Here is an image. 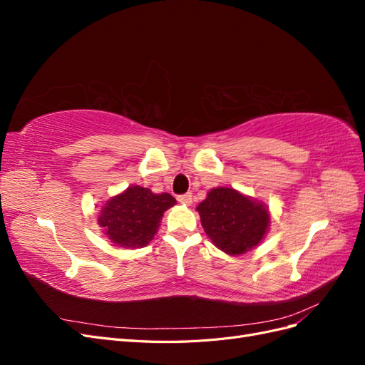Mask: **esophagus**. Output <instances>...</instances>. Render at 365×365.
Here are the masks:
<instances>
[{
  "label": "esophagus",
  "mask_w": 365,
  "mask_h": 365,
  "mask_svg": "<svg viewBox=\"0 0 365 365\" xmlns=\"http://www.w3.org/2000/svg\"><path fill=\"white\" fill-rule=\"evenodd\" d=\"M178 201L182 205H192L193 200H192V193H185V195H180L178 196Z\"/></svg>",
  "instance_id": "1"
}]
</instances>
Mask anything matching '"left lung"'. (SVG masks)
Segmentation results:
<instances>
[{
	"label": "left lung",
	"mask_w": 365,
	"mask_h": 365,
	"mask_svg": "<svg viewBox=\"0 0 365 365\" xmlns=\"http://www.w3.org/2000/svg\"><path fill=\"white\" fill-rule=\"evenodd\" d=\"M196 210L210 240L228 256H240L259 247L271 224L267 204L233 187L212 189Z\"/></svg>",
	"instance_id": "1"
}]
</instances>
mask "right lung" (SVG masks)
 I'll use <instances>...</instances> for the list:
<instances>
[{
	"label": "right lung",
	"mask_w": 365,
	"mask_h": 365,
	"mask_svg": "<svg viewBox=\"0 0 365 365\" xmlns=\"http://www.w3.org/2000/svg\"><path fill=\"white\" fill-rule=\"evenodd\" d=\"M175 204L169 193L130 185L102 205L97 224L115 247L143 248L155 237L165 210Z\"/></svg>",
	"instance_id": "right-lung-1"
}]
</instances>
